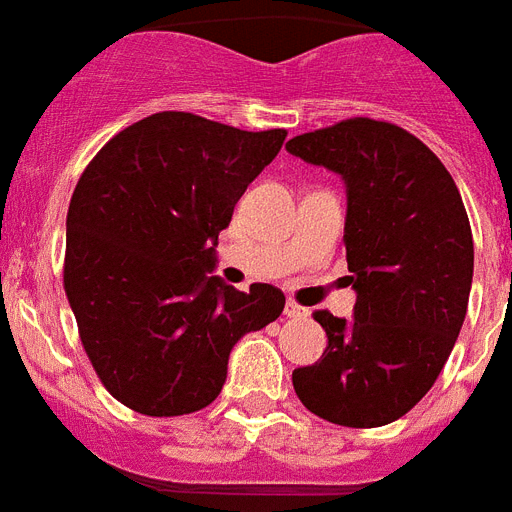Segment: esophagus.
<instances>
[{
	"label": "esophagus",
	"instance_id": "1",
	"mask_svg": "<svg viewBox=\"0 0 512 512\" xmlns=\"http://www.w3.org/2000/svg\"><path fill=\"white\" fill-rule=\"evenodd\" d=\"M286 317H307V309L299 307V304L289 302L286 304Z\"/></svg>",
	"mask_w": 512,
	"mask_h": 512
}]
</instances>
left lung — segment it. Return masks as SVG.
Wrapping results in <instances>:
<instances>
[{"label":"left lung","instance_id":"8db88e82","mask_svg":"<svg viewBox=\"0 0 512 512\" xmlns=\"http://www.w3.org/2000/svg\"><path fill=\"white\" fill-rule=\"evenodd\" d=\"M291 156L346 184V260L354 317L315 312L328 349L294 369L312 414L341 427H382L422 401L466 317L474 239L453 176L401 127L346 119L296 135Z\"/></svg>","mask_w":512,"mask_h":512}]
</instances>
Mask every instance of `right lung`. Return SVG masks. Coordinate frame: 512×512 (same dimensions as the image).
I'll list each match as a JSON object with an SVG mask.
<instances>
[{
    "mask_svg": "<svg viewBox=\"0 0 512 512\" xmlns=\"http://www.w3.org/2000/svg\"><path fill=\"white\" fill-rule=\"evenodd\" d=\"M283 140L161 111L111 137L80 176L64 291L96 375L132 411L205 409L236 341L283 312L276 286L236 291L213 276L218 234Z\"/></svg>",
    "mask_w": 512,
    "mask_h": 512,
    "instance_id": "add662e5",
    "label": "right lung"
}]
</instances>
